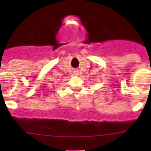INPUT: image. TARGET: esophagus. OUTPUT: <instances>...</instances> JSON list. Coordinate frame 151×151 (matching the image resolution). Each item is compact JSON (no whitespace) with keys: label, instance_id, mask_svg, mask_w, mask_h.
<instances>
[{"label":"esophagus","instance_id":"esophagus-1","mask_svg":"<svg viewBox=\"0 0 151 151\" xmlns=\"http://www.w3.org/2000/svg\"><path fill=\"white\" fill-rule=\"evenodd\" d=\"M80 75V72L78 70H75L74 71V76H78Z\"/></svg>","mask_w":151,"mask_h":151}]
</instances>
